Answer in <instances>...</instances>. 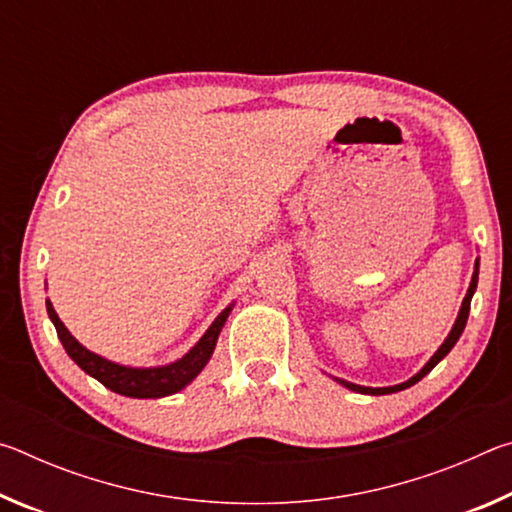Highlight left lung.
<instances>
[{
    "instance_id": "1",
    "label": "left lung",
    "mask_w": 512,
    "mask_h": 512,
    "mask_svg": "<svg viewBox=\"0 0 512 512\" xmlns=\"http://www.w3.org/2000/svg\"><path fill=\"white\" fill-rule=\"evenodd\" d=\"M476 282H479V259H476V264H474V275H472L470 289H467V296L463 298V305H461V311H458V318H456V323H454V327H452V332H449V336L445 339V343L440 345L438 352L433 354V357L427 361V366H424V368L418 372V375H413L409 381H404V384L388 386V388L359 386V384H352V381H345V379H336V381H339V384H343L345 388H350V391H354V393H363V395H388V393L404 391V388H409V386H413V384H418V381H420L424 375H429V372H431L433 368H436V363H438L440 359H445V357H447L449 350H452L454 345H456V341L461 339V334H463V329H465V323H467V316H470V302H472V296H474V291H476Z\"/></svg>"
}]
</instances>
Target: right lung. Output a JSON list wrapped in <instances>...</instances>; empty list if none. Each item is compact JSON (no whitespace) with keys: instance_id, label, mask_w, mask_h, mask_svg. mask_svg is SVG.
Returning a JSON list of instances; mask_svg holds the SVG:
<instances>
[{"instance_id":"add662e5","label":"right lung","mask_w":512,"mask_h":512,"mask_svg":"<svg viewBox=\"0 0 512 512\" xmlns=\"http://www.w3.org/2000/svg\"><path fill=\"white\" fill-rule=\"evenodd\" d=\"M230 309L232 305L216 316L210 329L203 334V339L198 341L183 359L160 368H128V366H119V363L103 359L99 354L90 352L88 348H83V345L67 332L63 320L58 318L54 307H51V302L47 300V314L56 327L58 339L63 343L65 352L74 359L76 366H81L88 375L99 379L101 384L110 388L112 393H119L126 397H164V395L178 393L180 388H185L189 381H192L198 372L205 368V363L210 361L216 339H219L221 327L225 323V318H228Z\"/></svg>"}]
</instances>
